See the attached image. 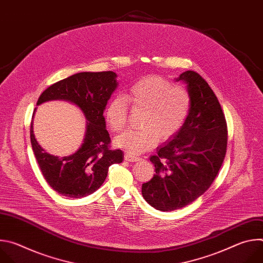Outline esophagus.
Segmentation results:
<instances>
[{"label": "esophagus", "mask_w": 263, "mask_h": 263, "mask_svg": "<svg viewBox=\"0 0 263 263\" xmlns=\"http://www.w3.org/2000/svg\"><path fill=\"white\" fill-rule=\"evenodd\" d=\"M140 159H141L140 157H137V156L131 155V154H129V153H126V154H125V160H127V161L135 162V161H139Z\"/></svg>", "instance_id": "1"}]
</instances>
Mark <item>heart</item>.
Instances as JSON below:
<instances>
[{
  "label": "heart",
  "mask_w": 263,
  "mask_h": 263,
  "mask_svg": "<svg viewBox=\"0 0 263 263\" xmlns=\"http://www.w3.org/2000/svg\"><path fill=\"white\" fill-rule=\"evenodd\" d=\"M125 98L116 97L105 109L107 126L115 132L123 130L127 123L128 104L145 110L143 130H126L114 143L131 155L152 148L157 139L165 141L174 137L184 125L191 109V97L184 88L157 76L146 77L131 86Z\"/></svg>",
  "instance_id": "1"
}]
</instances>
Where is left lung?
Wrapping results in <instances>:
<instances>
[{
  "mask_svg": "<svg viewBox=\"0 0 263 263\" xmlns=\"http://www.w3.org/2000/svg\"><path fill=\"white\" fill-rule=\"evenodd\" d=\"M191 97L189 116L180 131L149 157L154 177L141 186L143 199L157 210L173 211L202 196L214 181L227 149V124L208 83L194 70L176 79Z\"/></svg>",
  "mask_w": 263,
  "mask_h": 263,
  "instance_id": "1",
  "label": "left lung"
}]
</instances>
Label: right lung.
Instances as JSON below:
<instances>
[{
	"mask_svg": "<svg viewBox=\"0 0 263 263\" xmlns=\"http://www.w3.org/2000/svg\"><path fill=\"white\" fill-rule=\"evenodd\" d=\"M117 77L110 70L74 73L48 87L37 101V106L55 100L69 102L82 111L86 120L81 146L64 157L45 151L35 138L31 123L30 138L37 163L48 184L61 196L80 199L91 195L104 183L109 166L123 161L122 149L108 147L110 136L103 115L119 85Z\"/></svg>",
	"mask_w": 263,
	"mask_h": 263,
	"instance_id": "right-lung-1",
	"label": "right lung"
}]
</instances>
